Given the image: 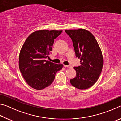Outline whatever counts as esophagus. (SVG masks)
Masks as SVG:
<instances>
[{"label": "esophagus", "instance_id": "34e87169", "mask_svg": "<svg viewBox=\"0 0 121 121\" xmlns=\"http://www.w3.org/2000/svg\"><path fill=\"white\" fill-rule=\"evenodd\" d=\"M64 67H65V68H71V65H64Z\"/></svg>", "mask_w": 121, "mask_h": 121}]
</instances>
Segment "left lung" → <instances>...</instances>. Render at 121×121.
<instances>
[{
    "instance_id": "obj_1",
    "label": "left lung",
    "mask_w": 121,
    "mask_h": 121,
    "mask_svg": "<svg viewBox=\"0 0 121 121\" xmlns=\"http://www.w3.org/2000/svg\"><path fill=\"white\" fill-rule=\"evenodd\" d=\"M73 41L76 56L81 65L74 67L76 76L70 79L73 86L79 90L89 89L96 83L103 67L102 52L92 34L84 29L65 30Z\"/></svg>"
}]
</instances>
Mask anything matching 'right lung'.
<instances>
[{"mask_svg": "<svg viewBox=\"0 0 121 121\" xmlns=\"http://www.w3.org/2000/svg\"><path fill=\"white\" fill-rule=\"evenodd\" d=\"M62 30H40L30 35L19 54V69L26 83L34 89L40 90L54 81L56 73L63 68L46 60L52 50L54 40Z\"/></svg>", "mask_w": 121, "mask_h": 121, "instance_id": "1", "label": "right lung"}]
</instances>
